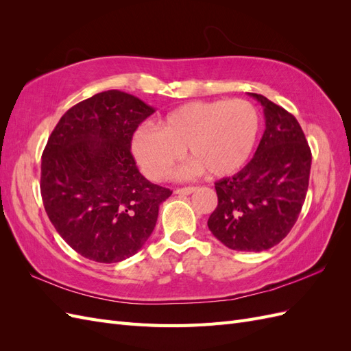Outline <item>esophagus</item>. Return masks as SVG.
I'll return each mask as SVG.
<instances>
[{
  "instance_id": "34e87169",
  "label": "esophagus",
  "mask_w": 351,
  "mask_h": 351,
  "mask_svg": "<svg viewBox=\"0 0 351 351\" xmlns=\"http://www.w3.org/2000/svg\"><path fill=\"white\" fill-rule=\"evenodd\" d=\"M196 190V187H193V186H187V187H180V189H176L174 190V193L176 195H190V193H193Z\"/></svg>"
}]
</instances>
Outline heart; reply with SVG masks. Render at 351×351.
I'll use <instances>...</instances> for the list:
<instances>
[{
	"mask_svg": "<svg viewBox=\"0 0 351 351\" xmlns=\"http://www.w3.org/2000/svg\"><path fill=\"white\" fill-rule=\"evenodd\" d=\"M259 130L261 114L246 99L187 102L169 111L158 130H137L132 152L145 176L156 182L174 173L186 147L195 159L193 171L227 177L249 161Z\"/></svg>",
	"mask_w": 351,
	"mask_h": 351,
	"instance_id": "b5f03b06",
	"label": "heart"
}]
</instances>
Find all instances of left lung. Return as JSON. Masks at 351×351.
I'll use <instances>...</instances> for the list:
<instances>
[{"label": "left lung", "instance_id": "1", "mask_svg": "<svg viewBox=\"0 0 351 351\" xmlns=\"http://www.w3.org/2000/svg\"><path fill=\"white\" fill-rule=\"evenodd\" d=\"M265 132L241 171L215 183L218 206L208 227L222 244L239 252H262L289 234L304 204L312 152L295 117L258 93Z\"/></svg>", "mask_w": 351, "mask_h": 351}]
</instances>
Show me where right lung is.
I'll return each mask as SVG.
<instances>
[{
  "label": "right lung",
  "mask_w": 351,
  "mask_h": 351,
  "mask_svg": "<svg viewBox=\"0 0 351 351\" xmlns=\"http://www.w3.org/2000/svg\"><path fill=\"white\" fill-rule=\"evenodd\" d=\"M155 110L120 90H105L71 107L42 154L40 195L58 234L82 256L121 262L139 252L171 190L151 183L130 146Z\"/></svg>",
  "instance_id": "add662e5"
}]
</instances>
